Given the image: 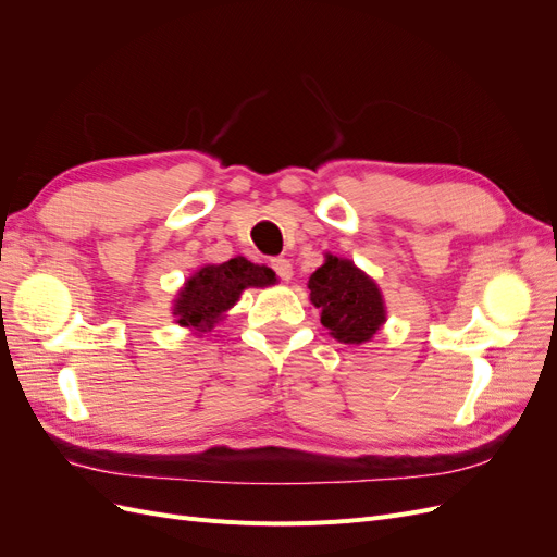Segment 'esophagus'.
<instances>
[{"mask_svg": "<svg viewBox=\"0 0 557 557\" xmlns=\"http://www.w3.org/2000/svg\"><path fill=\"white\" fill-rule=\"evenodd\" d=\"M269 267L274 269L276 276H278L281 281H290V276H293V264H290L288 258H272V262H269Z\"/></svg>", "mask_w": 557, "mask_h": 557, "instance_id": "obj_1", "label": "esophagus"}]
</instances>
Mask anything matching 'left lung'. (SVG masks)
Masks as SVG:
<instances>
[{
    "label": "left lung",
    "mask_w": 557,
    "mask_h": 557,
    "mask_svg": "<svg viewBox=\"0 0 557 557\" xmlns=\"http://www.w3.org/2000/svg\"><path fill=\"white\" fill-rule=\"evenodd\" d=\"M309 290L313 305L323 311L320 323L334 339L362 344L383 325L385 309L376 283L348 260L327 256L325 264L311 274Z\"/></svg>",
    "instance_id": "8db88e82"
}]
</instances>
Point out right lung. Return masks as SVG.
<instances>
[{
	"mask_svg": "<svg viewBox=\"0 0 557 557\" xmlns=\"http://www.w3.org/2000/svg\"><path fill=\"white\" fill-rule=\"evenodd\" d=\"M274 281L276 274L272 269L252 264L246 258H232L223 264L201 267L178 293V323L211 330L218 315L234 307V301L239 299L244 288H248V285L264 288V285H272Z\"/></svg>",
	"mask_w": 557,
	"mask_h": 557,
	"instance_id": "add662e5",
	"label": "right lung"
}]
</instances>
